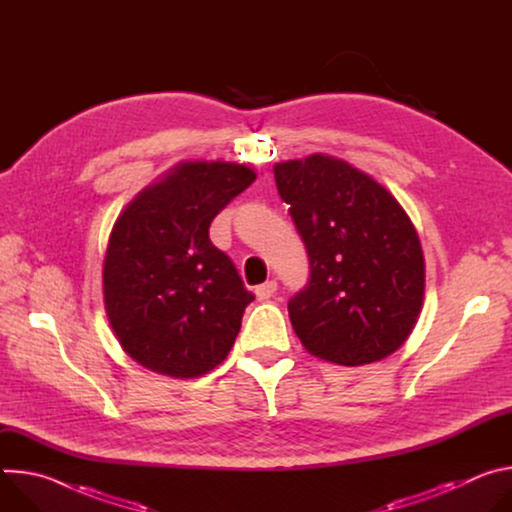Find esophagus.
<instances>
[{
  "mask_svg": "<svg viewBox=\"0 0 512 512\" xmlns=\"http://www.w3.org/2000/svg\"><path fill=\"white\" fill-rule=\"evenodd\" d=\"M275 291H277V281H275V279H271V281H265V283L257 285L255 294H257V298H259V300H269V298L275 294Z\"/></svg>",
  "mask_w": 512,
  "mask_h": 512,
  "instance_id": "34e87169",
  "label": "esophagus"
}]
</instances>
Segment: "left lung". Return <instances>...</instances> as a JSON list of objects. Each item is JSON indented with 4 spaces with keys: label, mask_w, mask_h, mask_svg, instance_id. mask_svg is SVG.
Wrapping results in <instances>:
<instances>
[{
    "label": "left lung",
    "mask_w": 512,
    "mask_h": 512,
    "mask_svg": "<svg viewBox=\"0 0 512 512\" xmlns=\"http://www.w3.org/2000/svg\"><path fill=\"white\" fill-rule=\"evenodd\" d=\"M273 172L310 261L308 283L287 302L298 338L344 367L393 354L417 322L425 287L409 216L379 182L330 156Z\"/></svg>",
    "instance_id": "8db88e82"
}]
</instances>
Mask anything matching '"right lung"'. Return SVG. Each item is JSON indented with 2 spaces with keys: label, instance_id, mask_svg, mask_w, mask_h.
I'll use <instances>...</instances> for the list:
<instances>
[{
  "label": "right lung",
  "instance_id": "add662e5",
  "mask_svg": "<svg viewBox=\"0 0 512 512\" xmlns=\"http://www.w3.org/2000/svg\"><path fill=\"white\" fill-rule=\"evenodd\" d=\"M255 182L247 166L180 164L117 218L103 267L105 308L141 367L190 379L223 362L255 300L210 223Z\"/></svg>",
  "mask_w": 512,
  "mask_h": 512
}]
</instances>
